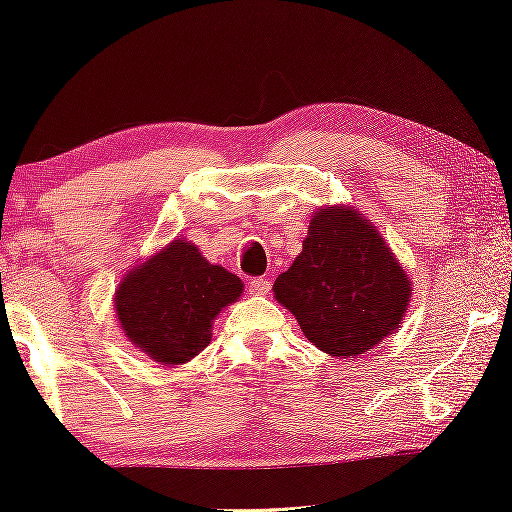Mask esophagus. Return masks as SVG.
<instances>
[{"label": "esophagus", "mask_w": 512, "mask_h": 512, "mask_svg": "<svg viewBox=\"0 0 512 512\" xmlns=\"http://www.w3.org/2000/svg\"><path fill=\"white\" fill-rule=\"evenodd\" d=\"M272 288L270 279H265V276H256V279L249 281V292L251 295H267Z\"/></svg>", "instance_id": "obj_1"}]
</instances>
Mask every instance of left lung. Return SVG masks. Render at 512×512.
Masks as SVG:
<instances>
[{
	"mask_svg": "<svg viewBox=\"0 0 512 512\" xmlns=\"http://www.w3.org/2000/svg\"><path fill=\"white\" fill-rule=\"evenodd\" d=\"M410 279L381 233L356 208H320L304 249L276 276L274 297L324 354L354 358L399 329Z\"/></svg>",
	"mask_w": 512,
	"mask_h": 512,
	"instance_id": "obj_1",
	"label": "left lung"
}]
</instances>
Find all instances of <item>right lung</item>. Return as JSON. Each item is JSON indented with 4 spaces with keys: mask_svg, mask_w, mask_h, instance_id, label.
<instances>
[{
    "mask_svg": "<svg viewBox=\"0 0 512 512\" xmlns=\"http://www.w3.org/2000/svg\"><path fill=\"white\" fill-rule=\"evenodd\" d=\"M242 288L236 274L179 238L124 276L115 313L138 351L156 363L181 365L208 347L217 313L238 301Z\"/></svg>",
    "mask_w": 512,
    "mask_h": 512,
    "instance_id": "right-lung-1",
    "label": "right lung"
}]
</instances>
